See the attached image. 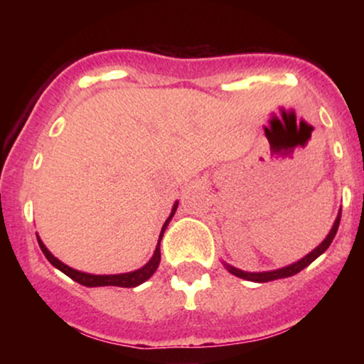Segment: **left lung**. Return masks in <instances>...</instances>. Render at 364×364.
<instances>
[{
  "mask_svg": "<svg viewBox=\"0 0 364 364\" xmlns=\"http://www.w3.org/2000/svg\"><path fill=\"white\" fill-rule=\"evenodd\" d=\"M341 212L339 210V215H337L336 223H333L332 229H330V232L327 235L321 243L316 246L313 252H310L306 255V257H303L301 260L291 263V265L287 267H282V269H277V270H269V272H245V270H240L236 269V267H231L228 265V263L224 262V267L228 269V272H231L232 275H236V277L240 279H245V281H252V282H269V281H277V279H286V277H291V275L301 272L304 267H308L313 260H316V258L320 257L321 253L325 252V250L328 248L330 243H332V240L336 237L337 235V229H339V223H341Z\"/></svg>",
  "mask_w": 364,
  "mask_h": 364,
  "instance_id": "obj_1",
  "label": "left lung"
}]
</instances>
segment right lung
Here are the masks:
<instances>
[{"label": "right lung", "instance_id": "add662e5", "mask_svg": "<svg viewBox=\"0 0 364 364\" xmlns=\"http://www.w3.org/2000/svg\"><path fill=\"white\" fill-rule=\"evenodd\" d=\"M178 208V202L173 205V210H171V215L168 217V220H166L164 225H162V231L161 235H159V243L156 246V252H154L152 258L145 263L144 267L139 270H133V272H127V274H114V275H94V274H85V272H80V270H75L72 267L65 265V263L58 260L54 255L49 252L48 248H46V245L41 241V237L37 236V241H39V246L41 250H43L44 257L48 258L49 262L53 263L54 267H56L58 270H61L63 274L68 275L70 279H73L75 282L82 284V286H87V287H101V286H118V287H136L140 286L141 282H145L147 279H150L154 275V272L157 270L159 263H161V240L162 236H164V231L166 228H168L169 220L173 219L174 212H176Z\"/></svg>", "mask_w": 364, "mask_h": 364}]
</instances>
